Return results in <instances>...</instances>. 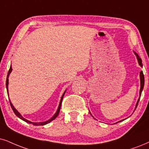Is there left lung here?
<instances>
[{
  "instance_id": "1",
  "label": "left lung",
  "mask_w": 149,
  "mask_h": 149,
  "mask_svg": "<svg viewBox=\"0 0 149 149\" xmlns=\"http://www.w3.org/2000/svg\"><path fill=\"white\" fill-rule=\"evenodd\" d=\"M134 52V54H135V56H136V58H137V61H138V63H139V65H140V66L141 67H142V59H141V58H140V56H138V54H137L136 52ZM140 97H139V99L137 100V103H136V105H135V109H136V108H137V104H138V102H139V100H140V97H141V94H142V90H143V88H144V74H143V71H140ZM134 110V111H135ZM90 113H91V112H90ZM92 116V115H91ZM125 119H124V120H120V121H119V122H116V123H118V122H122V121H123V120H125Z\"/></svg>"
}]
</instances>
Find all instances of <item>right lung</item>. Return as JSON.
<instances>
[{
    "label": "right lung",
    "instance_id": "add662e5",
    "mask_svg": "<svg viewBox=\"0 0 149 149\" xmlns=\"http://www.w3.org/2000/svg\"><path fill=\"white\" fill-rule=\"evenodd\" d=\"M12 66H10V68H9V71H8V74H7V80H6V88H7V94H8V95H9V93H8L9 76V74H10V73L12 72ZM65 92H66V91H65V92H64V93L63 94V95H62V97H61V101H60V103H59V106H58V109H57V111L56 112V113L54 114V116H53L52 117V118H50L49 120H47V121H45V122H33L29 121V120H27V119H25V118H24L23 117H22V116H21V115H20V113L18 112V111H17L16 109H15V107H14V106H13V104H12V102H11L10 100H9V102H10L11 107H12V110L14 111V113L16 114V116L17 117H18V118H19L20 119L22 120H23V121L26 122H27V123H29V124H33V125H35V126H43V125H47V124L49 123V122H52V120H54V119H56V117H57V116H58V115H59L60 110H61V104H62V101H63V96H64V95H65Z\"/></svg>",
    "mask_w": 149,
    "mask_h": 149
}]
</instances>
